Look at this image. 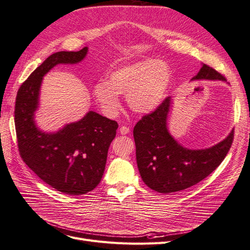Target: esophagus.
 Masks as SVG:
<instances>
[{"label": "esophagus", "mask_w": 250, "mask_h": 250, "mask_svg": "<svg viewBox=\"0 0 250 250\" xmlns=\"http://www.w3.org/2000/svg\"><path fill=\"white\" fill-rule=\"evenodd\" d=\"M119 132L122 135H125V134H128L129 132H130V129H129V127H127V126H121Z\"/></svg>", "instance_id": "34e87169"}]
</instances>
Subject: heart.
I'll return each instance as SVG.
<instances>
[{"label":"heart","instance_id":"obj_1","mask_svg":"<svg viewBox=\"0 0 250 250\" xmlns=\"http://www.w3.org/2000/svg\"><path fill=\"white\" fill-rule=\"evenodd\" d=\"M171 82L173 74L166 63L147 59L111 71L108 82L101 81L94 85L93 96L108 117L119 113V95L127 96L128 105L134 113L147 115L166 99Z\"/></svg>","mask_w":250,"mask_h":250}]
</instances>
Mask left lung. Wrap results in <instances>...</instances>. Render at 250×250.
<instances>
[{"instance_id": "8db88e82", "label": "left lung", "mask_w": 250, "mask_h": 250, "mask_svg": "<svg viewBox=\"0 0 250 250\" xmlns=\"http://www.w3.org/2000/svg\"><path fill=\"white\" fill-rule=\"evenodd\" d=\"M221 81L226 77L203 64L191 81ZM173 99L167 97L152 114L142 118L133 129L136 162L145 184L160 193H173L191 187L222 162L233 143L234 130L210 148L192 150L183 147L170 134L168 113Z\"/></svg>"}]
</instances>
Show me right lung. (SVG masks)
Masks as SVG:
<instances>
[{"label":"right lung","instance_id":"right-lung-1","mask_svg":"<svg viewBox=\"0 0 250 250\" xmlns=\"http://www.w3.org/2000/svg\"><path fill=\"white\" fill-rule=\"evenodd\" d=\"M87 54L85 46L50 55L21 85L14 110L19 150L25 165L56 190L72 195L87 193L100 183L118 123L90 110L80 121L46 132L36 125L35 113L43 76L59 64L82 62Z\"/></svg>","mask_w":250,"mask_h":250}]
</instances>
